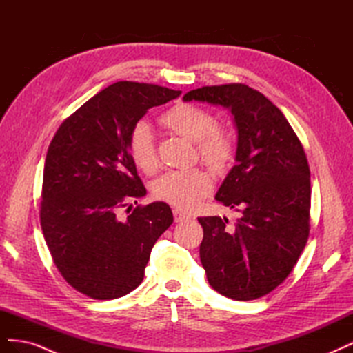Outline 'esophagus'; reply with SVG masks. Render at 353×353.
Instances as JSON below:
<instances>
[{"mask_svg":"<svg viewBox=\"0 0 353 353\" xmlns=\"http://www.w3.org/2000/svg\"><path fill=\"white\" fill-rule=\"evenodd\" d=\"M190 218H191L190 213L183 212L181 209H174V219H175V222H183V221H187Z\"/></svg>","mask_w":353,"mask_h":353,"instance_id":"esophagus-1","label":"esophagus"}]
</instances>
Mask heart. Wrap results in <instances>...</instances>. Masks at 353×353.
Masks as SVG:
<instances>
[{
  "mask_svg": "<svg viewBox=\"0 0 353 353\" xmlns=\"http://www.w3.org/2000/svg\"><path fill=\"white\" fill-rule=\"evenodd\" d=\"M160 123L190 141L197 143L200 159L215 170L225 168L234 156V141L228 132L219 130L216 117L200 105L183 103L160 116ZM128 152L137 169L153 174L157 154L150 126L140 122L131 132ZM212 179L201 169L169 170L152 187L153 196L179 209H191L210 193Z\"/></svg>",
  "mask_w": 353,
  "mask_h": 353,
  "instance_id": "1",
  "label": "heart"
}]
</instances>
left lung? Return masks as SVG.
Returning <instances> with one entry per match:
<instances>
[{
  "mask_svg": "<svg viewBox=\"0 0 353 353\" xmlns=\"http://www.w3.org/2000/svg\"><path fill=\"white\" fill-rule=\"evenodd\" d=\"M230 109L237 128L236 165L215 199L236 209L227 218H199L200 261L222 296L253 301L279 287L294 268L309 237L311 172L302 143L281 110L244 83L201 87L184 101Z\"/></svg>",
  "mask_w": 353,
  "mask_h": 353,
  "instance_id": "8db88e82",
  "label": "left lung"
}]
</instances>
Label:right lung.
<instances>
[{"label":"right lung","instance_id":"right-lung-1","mask_svg":"<svg viewBox=\"0 0 353 353\" xmlns=\"http://www.w3.org/2000/svg\"><path fill=\"white\" fill-rule=\"evenodd\" d=\"M179 94L116 82L70 114L50 143L41 228L63 279L91 299L110 301L140 285L154 243L174 222L163 201L137 206L126 219L117 212L145 196L128 152L131 132L148 109Z\"/></svg>","mask_w":353,"mask_h":353}]
</instances>
